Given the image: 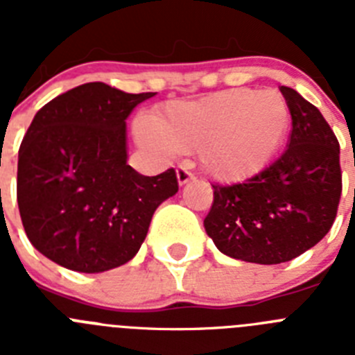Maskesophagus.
<instances>
[{
	"label": "esophagus",
	"mask_w": 355,
	"mask_h": 355,
	"mask_svg": "<svg viewBox=\"0 0 355 355\" xmlns=\"http://www.w3.org/2000/svg\"><path fill=\"white\" fill-rule=\"evenodd\" d=\"M175 174H178V183L180 184H187V183H190V181L196 180V175L188 171V167H184V165L183 167L178 168V172H175Z\"/></svg>",
	"instance_id": "esophagus-1"
}]
</instances>
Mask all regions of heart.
I'll use <instances>...</instances> for the list:
<instances>
[{"label":"heart","instance_id":"b5f03b06","mask_svg":"<svg viewBox=\"0 0 355 355\" xmlns=\"http://www.w3.org/2000/svg\"><path fill=\"white\" fill-rule=\"evenodd\" d=\"M290 110L275 90L231 89L165 108L137 126L140 142L162 155L199 150L202 168L222 183L249 180L283 144Z\"/></svg>","mask_w":355,"mask_h":355}]
</instances>
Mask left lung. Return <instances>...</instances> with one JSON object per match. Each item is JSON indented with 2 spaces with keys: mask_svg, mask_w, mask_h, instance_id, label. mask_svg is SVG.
Returning a JSON list of instances; mask_svg holds the SVG:
<instances>
[{
  "mask_svg": "<svg viewBox=\"0 0 355 355\" xmlns=\"http://www.w3.org/2000/svg\"><path fill=\"white\" fill-rule=\"evenodd\" d=\"M291 115L286 150L243 183L211 184L205 227L229 258L259 265L291 261L334 224L341 197L340 144L320 110L279 87Z\"/></svg>",
  "mask_w": 355,
  "mask_h": 355,
  "instance_id": "8db88e82",
  "label": "left lung"
}]
</instances>
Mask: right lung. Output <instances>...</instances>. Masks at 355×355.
<instances>
[{
    "instance_id": "obj_1",
    "label": "right lung",
    "mask_w": 355,
    "mask_h": 355,
    "mask_svg": "<svg viewBox=\"0 0 355 355\" xmlns=\"http://www.w3.org/2000/svg\"><path fill=\"white\" fill-rule=\"evenodd\" d=\"M155 92L94 81L37 112L17 162V205L28 240L69 270L99 274L133 259L153 213L178 192L174 168L128 165L126 119Z\"/></svg>"
}]
</instances>
